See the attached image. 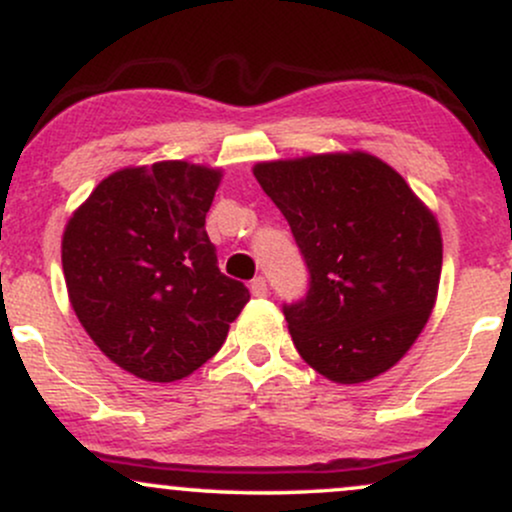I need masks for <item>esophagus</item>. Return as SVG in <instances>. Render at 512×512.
<instances>
[{"mask_svg": "<svg viewBox=\"0 0 512 512\" xmlns=\"http://www.w3.org/2000/svg\"><path fill=\"white\" fill-rule=\"evenodd\" d=\"M250 293L255 298L267 296V279H264V276H255V279L250 281Z\"/></svg>", "mask_w": 512, "mask_h": 512, "instance_id": "obj_1", "label": "esophagus"}]
</instances>
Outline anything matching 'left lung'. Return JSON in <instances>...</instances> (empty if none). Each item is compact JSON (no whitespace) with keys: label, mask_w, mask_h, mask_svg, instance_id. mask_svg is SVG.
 <instances>
[{"label":"left lung","mask_w":512,"mask_h":512,"mask_svg":"<svg viewBox=\"0 0 512 512\" xmlns=\"http://www.w3.org/2000/svg\"><path fill=\"white\" fill-rule=\"evenodd\" d=\"M252 173L310 269L305 301L284 308L298 354L332 383L378 378L419 339L436 305L438 219L368 151L262 161Z\"/></svg>","instance_id":"8db88e82"}]
</instances>
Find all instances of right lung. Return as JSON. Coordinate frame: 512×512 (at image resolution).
I'll return each instance as SVG.
<instances>
[{
    "label": "right lung",
    "instance_id": "add662e5",
    "mask_svg": "<svg viewBox=\"0 0 512 512\" xmlns=\"http://www.w3.org/2000/svg\"><path fill=\"white\" fill-rule=\"evenodd\" d=\"M221 178V168L190 161L120 168L64 226V281L81 327L146 383L204 366L250 301L219 272L204 228Z\"/></svg>",
    "mask_w": 512,
    "mask_h": 512
}]
</instances>
